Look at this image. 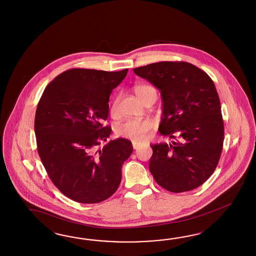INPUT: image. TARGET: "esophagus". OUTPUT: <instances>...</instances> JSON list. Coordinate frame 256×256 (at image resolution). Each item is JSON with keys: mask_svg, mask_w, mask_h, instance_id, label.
I'll use <instances>...</instances> for the list:
<instances>
[{"mask_svg": "<svg viewBox=\"0 0 256 256\" xmlns=\"http://www.w3.org/2000/svg\"><path fill=\"white\" fill-rule=\"evenodd\" d=\"M132 146H133V149H134V150H137L138 148V144H134V142H133V144H132Z\"/></svg>", "mask_w": 256, "mask_h": 256, "instance_id": "obj_1", "label": "esophagus"}]
</instances>
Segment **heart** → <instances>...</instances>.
I'll use <instances>...</instances> for the list:
<instances>
[{"label":"heart","mask_w":256,"mask_h":256,"mask_svg":"<svg viewBox=\"0 0 256 256\" xmlns=\"http://www.w3.org/2000/svg\"><path fill=\"white\" fill-rule=\"evenodd\" d=\"M156 90L149 84H137L134 88V92L138 100L144 102L148 97ZM119 97L116 98L110 107L112 114H116L118 112ZM154 124L150 119H128L120 123L116 126V134L121 138H130L135 142H144L149 137L154 130Z\"/></svg>","instance_id":"heart-1"}]
</instances>
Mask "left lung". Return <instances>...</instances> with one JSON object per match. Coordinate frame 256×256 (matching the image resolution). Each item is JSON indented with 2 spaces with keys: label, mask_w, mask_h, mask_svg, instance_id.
I'll return each instance as SVG.
<instances>
[{
  "label": "left lung",
  "mask_w": 256,
  "mask_h": 256,
  "mask_svg": "<svg viewBox=\"0 0 256 256\" xmlns=\"http://www.w3.org/2000/svg\"><path fill=\"white\" fill-rule=\"evenodd\" d=\"M161 92V135L176 140L152 144L149 170L172 193L196 189L214 172L224 144L221 104L205 72L184 62H161L133 69Z\"/></svg>",
  "instance_id": "obj_1"
}]
</instances>
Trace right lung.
Instances as JSON below:
<instances>
[{"mask_svg":"<svg viewBox=\"0 0 256 256\" xmlns=\"http://www.w3.org/2000/svg\"><path fill=\"white\" fill-rule=\"evenodd\" d=\"M128 69L106 72L70 69L46 86L37 105V150L49 178L72 200L93 204L118 190L122 165L133 151L130 140H110L109 98Z\"/></svg>","mask_w":256,"mask_h":256,"instance_id":"1","label":"right lung"}]
</instances>
